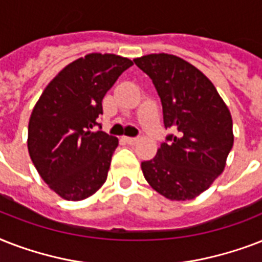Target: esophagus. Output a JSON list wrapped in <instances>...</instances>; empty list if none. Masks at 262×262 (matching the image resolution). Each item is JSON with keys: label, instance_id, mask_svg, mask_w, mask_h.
<instances>
[{"label": "esophagus", "instance_id": "1", "mask_svg": "<svg viewBox=\"0 0 262 262\" xmlns=\"http://www.w3.org/2000/svg\"><path fill=\"white\" fill-rule=\"evenodd\" d=\"M125 141H126L127 144H130V145H135V144H137L139 139H135V137H125Z\"/></svg>", "mask_w": 262, "mask_h": 262}]
</instances>
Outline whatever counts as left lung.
I'll return each mask as SVG.
<instances>
[{"instance_id":"1","label":"left lung","mask_w":262,"mask_h":262,"mask_svg":"<svg viewBox=\"0 0 262 262\" xmlns=\"http://www.w3.org/2000/svg\"><path fill=\"white\" fill-rule=\"evenodd\" d=\"M133 61L155 84L164 126L175 130L141 163L144 178L171 201L195 199L226 167L234 144L231 113L211 80L185 59L159 53Z\"/></svg>"}]
</instances>
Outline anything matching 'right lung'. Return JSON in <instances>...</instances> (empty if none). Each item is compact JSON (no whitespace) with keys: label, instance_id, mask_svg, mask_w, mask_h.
Masks as SVG:
<instances>
[{"label":"right lung","instance_id":"1","mask_svg":"<svg viewBox=\"0 0 262 262\" xmlns=\"http://www.w3.org/2000/svg\"><path fill=\"white\" fill-rule=\"evenodd\" d=\"M132 65L121 55H84L63 68L35 104L28 152L40 178L61 199L81 201L106 182L118 139L94 127L106 92Z\"/></svg>","mask_w":262,"mask_h":262}]
</instances>
